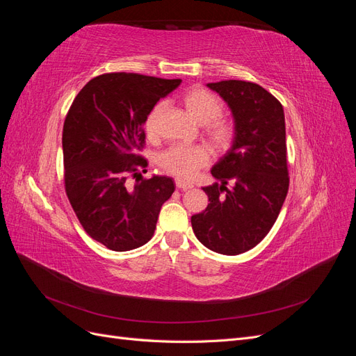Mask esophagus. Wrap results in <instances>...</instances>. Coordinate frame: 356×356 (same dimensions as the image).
<instances>
[{
	"label": "esophagus",
	"mask_w": 356,
	"mask_h": 356,
	"mask_svg": "<svg viewBox=\"0 0 356 356\" xmlns=\"http://www.w3.org/2000/svg\"><path fill=\"white\" fill-rule=\"evenodd\" d=\"M175 184H177V187L179 190H190V188H193V184H190V182L182 181V179H177Z\"/></svg>",
	"instance_id": "34e87169"
}]
</instances>
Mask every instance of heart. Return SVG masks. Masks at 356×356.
<instances>
[{
  "label": "heart",
  "instance_id": "heart-1",
  "mask_svg": "<svg viewBox=\"0 0 356 356\" xmlns=\"http://www.w3.org/2000/svg\"><path fill=\"white\" fill-rule=\"evenodd\" d=\"M181 102L193 120L199 124H207V135L215 147L225 148L232 143L234 129L230 122L218 118L222 113V102L217 95L195 86L181 96ZM159 111L160 106L157 105L147 117L145 131L148 136H153L156 132ZM209 160V152L202 145H174L159 156V165L169 174L187 179L200 168L207 166Z\"/></svg>",
  "mask_w": 356,
  "mask_h": 356
}]
</instances>
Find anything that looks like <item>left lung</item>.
I'll return each instance as SVG.
<instances>
[{"instance_id": "obj_1", "label": "left lung", "mask_w": 356, "mask_h": 356, "mask_svg": "<svg viewBox=\"0 0 356 356\" xmlns=\"http://www.w3.org/2000/svg\"><path fill=\"white\" fill-rule=\"evenodd\" d=\"M233 115L232 147L211 169L217 179L203 187L209 203L191 217L196 238L211 251L238 255L270 232L285 202V114L281 102L261 86L242 80L208 83Z\"/></svg>"}]
</instances>
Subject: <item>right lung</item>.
I'll return each instance as SVG.
<instances>
[{
	"label": "right lung",
	"mask_w": 356,
	"mask_h": 356,
	"mask_svg": "<svg viewBox=\"0 0 356 356\" xmlns=\"http://www.w3.org/2000/svg\"><path fill=\"white\" fill-rule=\"evenodd\" d=\"M179 84L134 72L102 74L84 86L67 114V196L86 233L108 250L131 251L152 239L161 204L175 190L169 177L144 179L147 160L138 153L148 114Z\"/></svg>",
	"instance_id": "1"
}]
</instances>
